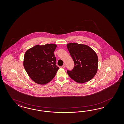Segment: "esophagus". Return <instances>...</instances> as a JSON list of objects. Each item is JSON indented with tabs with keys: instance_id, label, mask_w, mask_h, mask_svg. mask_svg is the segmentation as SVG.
<instances>
[{
	"instance_id": "1",
	"label": "esophagus",
	"mask_w": 124,
	"mask_h": 124,
	"mask_svg": "<svg viewBox=\"0 0 124 124\" xmlns=\"http://www.w3.org/2000/svg\"><path fill=\"white\" fill-rule=\"evenodd\" d=\"M65 66H65V64H64V65H62V68H65Z\"/></svg>"
}]
</instances>
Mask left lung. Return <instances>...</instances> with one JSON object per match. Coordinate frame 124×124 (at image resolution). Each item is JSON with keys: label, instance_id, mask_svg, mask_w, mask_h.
Returning <instances> with one entry per match:
<instances>
[{"label": "left lung", "instance_id": "1", "mask_svg": "<svg viewBox=\"0 0 124 124\" xmlns=\"http://www.w3.org/2000/svg\"><path fill=\"white\" fill-rule=\"evenodd\" d=\"M67 47L75 63L72 71H67L69 76L79 84L93 79L98 66V58L95 52L88 45L76 43H69Z\"/></svg>", "mask_w": 124, "mask_h": 124}]
</instances>
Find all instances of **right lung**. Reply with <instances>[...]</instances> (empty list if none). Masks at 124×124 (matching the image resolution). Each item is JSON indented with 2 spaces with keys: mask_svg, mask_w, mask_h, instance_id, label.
<instances>
[{
  "mask_svg": "<svg viewBox=\"0 0 124 124\" xmlns=\"http://www.w3.org/2000/svg\"><path fill=\"white\" fill-rule=\"evenodd\" d=\"M55 44L36 45L24 54L23 65L27 73L34 82L45 85L52 80L59 69L56 65L54 51Z\"/></svg>",
  "mask_w": 124,
  "mask_h": 124,
  "instance_id": "obj_1",
  "label": "right lung"
}]
</instances>
